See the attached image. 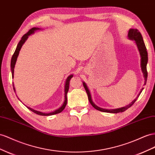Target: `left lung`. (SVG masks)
Listing matches in <instances>:
<instances>
[{
	"mask_svg": "<svg viewBox=\"0 0 155 155\" xmlns=\"http://www.w3.org/2000/svg\"><path fill=\"white\" fill-rule=\"evenodd\" d=\"M128 37L129 39L134 40L135 42L137 45V49L139 50V52L141 56V70L143 74V76L145 78V82H144V85H145L146 82H147V64L148 62V55H147V49H146L145 43L143 40V37H142L140 32L137 30V29H135V28H130L128 32ZM83 85L84 86L85 89L87 92V95H88V98H89V102L91 103V104L93 106L96 110H97L98 111H103V112H107V113H112V114H117V113L119 112H123L124 111H126L128 108L130 107L134 102L136 101V100L138 98L139 96L140 95L141 93L143 91V88H142L141 89L140 92L139 93V94H137V97L133 100V101L128 104V105L126 106L125 107H123L120 108H117V109H113V110H107V109H103L101 107H99L98 106H97L96 104H94V102L92 100V98H91V95L89 92V89L86 85V83L85 82L83 83Z\"/></svg>",
	"mask_w": 155,
	"mask_h": 155,
	"instance_id": "left-lung-1",
	"label": "left lung"
}]
</instances>
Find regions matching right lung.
<instances>
[{
    "mask_svg": "<svg viewBox=\"0 0 155 155\" xmlns=\"http://www.w3.org/2000/svg\"><path fill=\"white\" fill-rule=\"evenodd\" d=\"M37 30H40V28H38V27H33L30 30L28 31V32H27L26 34H25L22 38H21V40L19 41V42L18 43V45H17V48L15 49V51L14 53V55H12V59H11V71H12V78H14V68H15V62L17 61V58H18V57L19 55V51L21 48L22 45H23V44L25 42V41L27 40V38H28V36H30L31 35L33 34V33L35 32V31H37ZM73 77V75L71 74L70 76L67 78V79H66V82H65V85H64V101L63 104H62V106L61 107H59L57 110H56L55 111H52V112H50L48 113V114H45V113H42V112H40L38 111H36L35 110H33V109L27 107L28 109H29L31 111H32V112L35 113L36 114L38 115H42V116H49V115H55V114H59L61 111H63L64 109L65 108L66 106V104H67V93L69 89V83H70V80ZM14 87V85H13ZM14 90L15 92V87H14Z\"/></svg>",
    "mask_w": 155,
    "mask_h": 155,
    "instance_id": "1",
    "label": "right lung"
}]
</instances>
